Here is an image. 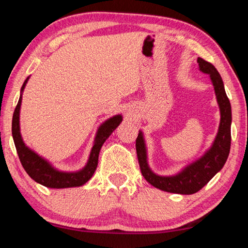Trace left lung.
<instances>
[{"mask_svg":"<svg viewBox=\"0 0 248 248\" xmlns=\"http://www.w3.org/2000/svg\"><path fill=\"white\" fill-rule=\"evenodd\" d=\"M199 71L208 74L214 86L217 102L220 110V124L214 142L202 157L184 167L173 175H159L151 170L147 157L144 134L140 131L136 140L137 158L140 171L146 181L155 188L168 193L190 195L197 193L218 173L227 162L231 147V103L224 90L223 80L211 63L197 59Z\"/></svg>","mask_w":248,"mask_h":248,"instance_id":"obj_1","label":"left lung"}]
</instances>
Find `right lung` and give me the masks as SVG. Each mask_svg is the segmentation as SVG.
<instances>
[{
	"mask_svg": "<svg viewBox=\"0 0 248 248\" xmlns=\"http://www.w3.org/2000/svg\"><path fill=\"white\" fill-rule=\"evenodd\" d=\"M30 76L26 78L23 86L20 89V97L18 103L15 108L14 114H13L12 121V135L14 140V144L16 147L17 154H18L21 166L27 172V174L31 179L49 188H68V187H77L86 184L91 177L98 166L99 153L101 150V147L104 144L111 134L114 132V129L121 124L123 116L121 114H116L110 117L98 127V131L95 133V137L93 140V146L91 148L88 161L86 166L78 171L74 172H65L61 171L59 169L52 166L50 161H47L41 155H39L36 151L30 149L25 144L20 134V124H19V113L21 99H23V93L26 85L29 80Z\"/></svg>",
	"mask_w": 248,
	"mask_h": 248,
	"instance_id": "right-lung-1",
	"label": "right lung"
}]
</instances>
